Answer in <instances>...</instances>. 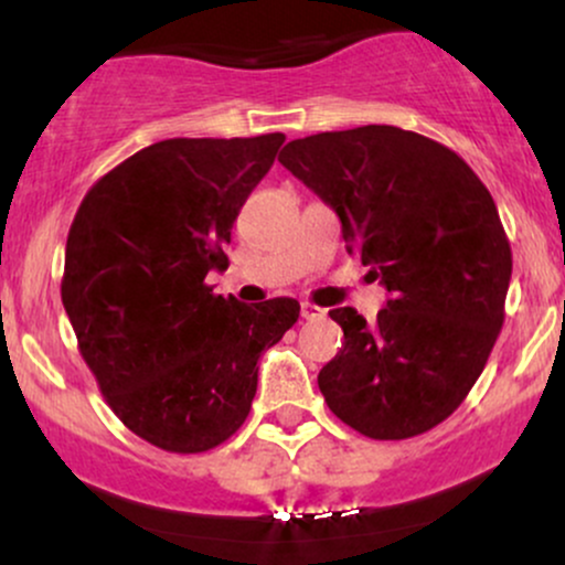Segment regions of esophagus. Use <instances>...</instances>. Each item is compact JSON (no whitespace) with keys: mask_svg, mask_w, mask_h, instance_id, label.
<instances>
[{"mask_svg":"<svg viewBox=\"0 0 565 565\" xmlns=\"http://www.w3.org/2000/svg\"><path fill=\"white\" fill-rule=\"evenodd\" d=\"M300 313L305 321H316V319H323V316H327V310L319 308V305H313V302H302Z\"/></svg>","mask_w":565,"mask_h":565,"instance_id":"34e87169","label":"esophagus"}]
</instances>
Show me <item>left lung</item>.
<instances>
[{
    "label": "left lung",
    "instance_id": "obj_1",
    "mask_svg": "<svg viewBox=\"0 0 565 565\" xmlns=\"http://www.w3.org/2000/svg\"><path fill=\"white\" fill-rule=\"evenodd\" d=\"M278 161L391 291L374 323L329 310L345 342L319 372L323 401L361 436H423L468 398L504 321L512 252L489 188L451 148L391 125L291 140Z\"/></svg>",
    "mask_w": 565,
    "mask_h": 565
}]
</instances>
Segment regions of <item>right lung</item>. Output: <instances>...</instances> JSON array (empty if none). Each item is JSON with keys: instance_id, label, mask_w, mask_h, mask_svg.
<instances>
[{"instance_id": "1", "label": "right lung", "mask_w": 565, "mask_h": 565, "mask_svg": "<svg viewBox=\"0 0 565 565\" xmlns=\"http://www.w3.org/2000/svg\"><path fill=\"white\" fill-rule=\"evenodd\" d=\"M287 140L172 138L103 174L76 210L61 297L106 404L135 436L201 454L244 425L257 361L300 316L276 297L242 305L204 281L244 201Z\"/></svg>"}]
</instances>
